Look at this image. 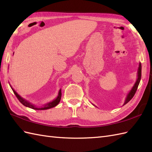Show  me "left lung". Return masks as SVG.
Segmentation results:
<instances>
[{
  "instance_id": "left-lung-1",
  "label": "left lung",
  "mask_w": 152,
  "mask_h": 152,
  "mask_svg": "<svg viewBox=\"0 0 152 152\" xmlns=\"http://www.w3.org/2000/svg\"><path fill=\"white\" fill-rule=\"evenodd\" d=\"M141 72H142V65H141V63H139V65H138V71H137V79L136 80V82H135L133 87L132 88V89L130 90V91L129 92V93L127 95V97H126V99L125 100V102L124 103V105L123 106H124L125 104H127L128 102H129L131 100V99L133 97V96L134 95L135 93H136L137 88H138V85H139V83L140 82ZM93 105L95 106L93 104Z\"/></svg>"
}]
</instances>
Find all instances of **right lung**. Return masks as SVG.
Segmentation results:
<instances>
[{
  "mask_svg": "<svg viewBox=\"0 0 152 152\" xmlns=\"http://www.w3.org/2000/svg\"><path fill=\"white\" fill-rule=\"evenodd\" d=\"M10 86L12 91H14V94L16 96V97L18 99V100L19 101H20L21 104H23L25 106H26V107H28V108H32V109L43 110H48V109H50V108H53V107H55V106H56L58 104H59L60 101H61V89H60L59 91V93H58V95L56 99L53 100L52 101H50L49 102L46 103V104H44L42 106H41V107H38V106H37L36 105H34V104H33V103H31L29 101H28L27 100L25 99L24 98H23L22 96L19 95L18 93L12 88L11 85H10Z\"/></svg>",
  "mask_w": 152,
  "mask_h": 152,
  "instance_id": "obj_1",
  "label": "right lung"
}]
</instances>
